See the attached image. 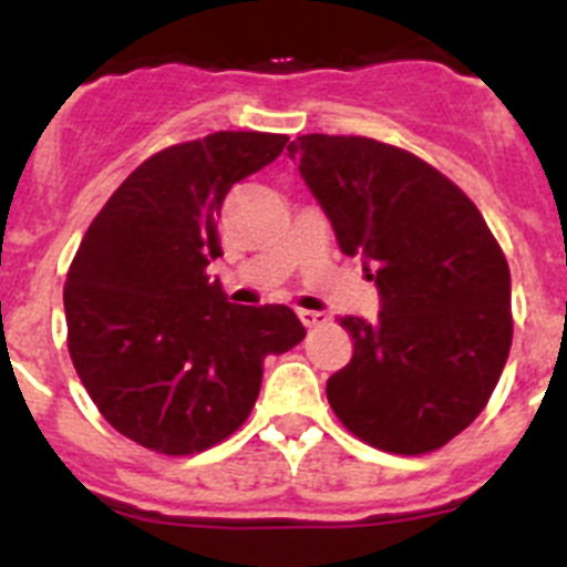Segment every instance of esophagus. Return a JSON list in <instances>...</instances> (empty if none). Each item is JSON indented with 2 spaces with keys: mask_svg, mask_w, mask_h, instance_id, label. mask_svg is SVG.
<instances>
[{
  "mask_svg": "<svg viewBox=\"0 0 567 567\" xmlns=\"http://www.w3.org/2000/svg\"><path fill=\"white\" fill-rule=\"evenodd\" d=\"M298 318H300V323H303V327L307 329H318V327H323V323H327V315L323 312H315V309H298Z\"/></svg>",
  "mask_w": 567,
  "mask_h": 567,
  "instance_id": "esophagus-1",
  "label": "esophagus"
}]
</instances>
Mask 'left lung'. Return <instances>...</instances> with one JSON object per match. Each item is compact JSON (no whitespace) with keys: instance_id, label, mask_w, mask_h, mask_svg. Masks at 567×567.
<instances>
[{"instance_id":"8db88e82","label":"left lung","mask_w":567,"mask_h":567,"mask_svg":"<svg viewBox=\"0 0 567 567\" xmlns=\"http://www.w3.org/2000/svg\"><path fill=\"white\" fill-rule=\"evenodd\" d=\"M289 153L383 303L374 323L340 318L354 352L329 378V405L380 452H437L477 420L508 360V260L468 195L409 150L309 133Z\"/></svg>"}]
</instances>
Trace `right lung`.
Returning a JSON list of instances; mask_svg holds the SVG:
<instances>
[{"mask_svg": "<svg viewBox=\"0 0 567 567\" xmlns=\"http://www.w3.org/2000/svg\"><path fill=\"white\" fill-rule=\"evenodd\" d=\"M289 135L221 130L150 155L110 195L64 280L68 352L102 417L155 454L207 452L247 423L269 354L307 334L289 307H233L209 260L240 178Z\"/></svg>", "mask_w": 567, "mask_h": 567, "instance_id": "1", "label": "right lung"}]
</instances>
